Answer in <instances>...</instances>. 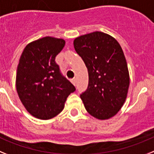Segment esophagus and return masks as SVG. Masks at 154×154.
Returning <instances> with one entry per match:
<instances>
[{"label":"esophagus","instance_id":"1","mask_svg":"<svg viewBox=\"0 0 154 154\" xmlns=\"http://www.w3.org/2000/svg\"><path fill=\"white\" fill-rule=\"evenodd\" d=\"M71 82H72V84H73V85L75 86V85H76V79L75 78L71 79Z\"/></svg>","mask_w":154,"mask_h":154}]
</instances>
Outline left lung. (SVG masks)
I'll list each match as a JSON object with an SVG mask.
<instances>
[{"label": "left lung", "instance_id": "8db88e82", "mask_svg": "<svg viewBox=\"0 0 154 154\" xmlns=\"http://www.w3.org/2000/svg\"><path fill=\"white\" fill-rule=\"evenodd\" d=\"M73 45L88 68V89L81 94L85 109L97 119H109L121 109L129 87V69L121 45L101 32L77 37Z\"/></svg>", "mask_w": 154, "mask_h": 154}]
</instances>
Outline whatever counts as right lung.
<instances>
[{
    "mask_svg": "<svg viewBox=\"0 0 154 154\" xmlns=\"http://www.w3.org/2000/svg\"><path fill=\"white\" fill-rule=\"evenodd\" d=\"M64 45L63 38L44 37L28 44L20 57L16 74L18 97L25 109L39 119L60 114L76 90L55 61Z\"/></svg>",
    "mask_w": 154,
    "mask_h": 154,
    "instance_id": "right-lung-1",
    "label": "right lung"
}]
</instances>
